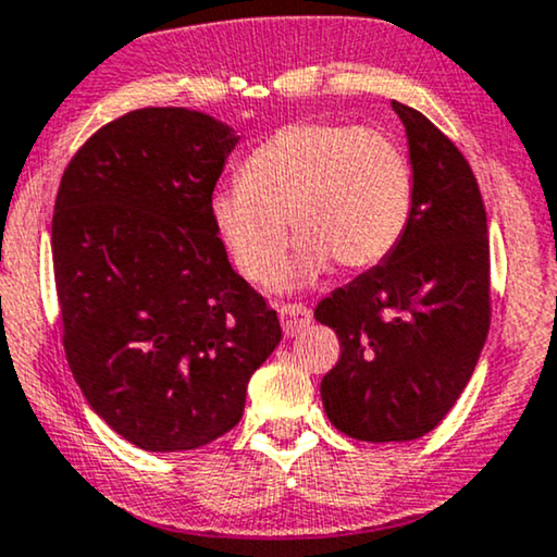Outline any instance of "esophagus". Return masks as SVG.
<instances>
[{
	"label": "esophagus",
	"mask_w": 557,
	"mask_h": 557,
	"mask_svg": "<svg viewBox=\"0 0 557 557\" xmlns=\"http://www.w3.org/2000/svg\"><path fill=\"white\" fill-rule=\"evenodd\" d=\"M280 323H283L287 336L300 334L311 323V308L300 306V302H283L280 306Z\"/></svg>",
	"instance_id": "esophagus-1"
}]
</instances>
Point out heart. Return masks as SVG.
I'll return each mask as SVG.
<instances>
[{
  "instance_id": "b5f03b06",
  "label": "heart",
  "mask_w": 557,
  "mask_h": 557,
  "mask_svg": "<svg viewBox=\"0 0 557 557\" xmlns=\"http://www.w3.org/2000/svg\"><path fill=\"white\" fill-rule=\"evenodd\" d=\"M215 189L210 221L236 270L270 285L283 267L290 221L298 255L285 285L313 283L331 262L364 272L404 242L413 215V169L388 133L347 123H290L264 138Z\"/></svg>"
}]
</instances>
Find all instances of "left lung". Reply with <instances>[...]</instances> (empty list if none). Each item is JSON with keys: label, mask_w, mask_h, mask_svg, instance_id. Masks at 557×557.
<instances>
[{"label": "left lung", "mask_w": 557, "mask_h": 557, "mask_svg": "<svg viewBox=\"0 0 557 557\" xmlns=\"http://www.w3.org/2000/svg\"><path fill=\"white\" fill-rule=\"evenodd\" d=\"M413 169V215L398 249L315 306L339 362L321 380L326 417L362 442L419 440L466 391L491 323L488 223L460 149L393 102Z\"/></svg>", "instance_id": "obj_1"}]
</instances>
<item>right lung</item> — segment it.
Masks as SVG:
<instances>
[{
	"label": "right lung",
	"instance_id": "add662e5",
	"mask_svg": "<svg viewBox=\"0 0 557 557\" xmlns=\"http://www.w3.org/2000/svg\"><path fill=\"white\" fill-rule=\"evenodd\" d=\"M236 144L206 112L133 110L74 153L55 195L69 368L97 417L149 453L231 432L249 377L283 339L210 221Z\"/></svg>",
	"mask_w": 557,
	"mask_h": 557
}]
</instances>
